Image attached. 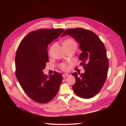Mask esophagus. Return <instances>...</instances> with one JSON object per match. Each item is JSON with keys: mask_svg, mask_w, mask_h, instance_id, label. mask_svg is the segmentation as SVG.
<instances>
[{"mask_svg": "<svg viewBox=\"0 0 126 126\" xmlns=\"http://www.w3.org/2000/svg\"><path fill=\"white\" fill-rule=\"evenodd\" d=\"M69 76V74H63V78L67 77V76Z\"/></svg>", "mask_w": 126, "mask_h": 126, "instance_id": "esophagus-1", "label": "esophagus"}]
</instances>
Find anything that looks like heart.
Returning a JSON list of instances; mask_svg holds the SVG:
<instances>
[{
	"label": "heart",
	"instance_id": "b5f03b06",
	"mask_svg": "<svg viewBox=\"0 0 126 126\" xmlns=\"http://www.w3.org/2000/svg\"><path fill=\"white\" fill-rule=\"evenodd\" d=\"M63 45L66 46V45H76V44L75 42L71 39H67L64 42ZM67 64L65 63H62L60 65V68L63 70H66L67 69Z\"/></svg>",
	"mask_w": 126,
	"mask_h": 126
}]
</instances>
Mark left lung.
<instances>
[{"label": "left lung", "instance_id": "obj_1", "mask_svg": "<svg viewBox=\"0 0 126 126\" xmlns=\"http://www.w3.org/2000/svg\"><path fill=\"white\" fill-rule=\"evenodd\" d=\"M69 35L77 41L82 52L79 56L84 73L74 72L76 78L72 86L75 93L82 98L89 99L96 95L107 76L109 63L105 46L93 32L83 28L68 29L62 37Z\"/></svg>", "mask_w": 126, "mask_h": 126}]
</instances>
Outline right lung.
<instances>
[{"label":"right lung","instance_id":"add662e5","mask_svg":"<svg viewBox=\"0 0 126 126\" xmlns=\"http://www.w3.org/2000/svg\"><path fill=\"white\" fill-rule=\"evenodd\" d=\"M63 32L59 28L31 32L21 41L17 50L16 77L26 94L37 102L50 101L59 90L63 76L55 71L48 77L43 70L49 60L48 45Z\"/></svg>","mask_w":126,"mask_h":126}]
</instances>
